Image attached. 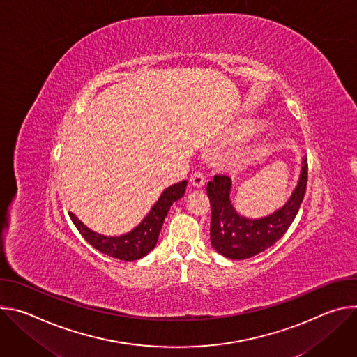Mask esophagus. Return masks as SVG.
I'll list each match as a JSON object with an SVG mask.
<instances>
[{
  "mask_svg": "<svg viewBox=\"0 0 357 357\" xmlns=\"http://www.w3.org/2000/svg\"><path fill=\"white\" fill-rule=\"evenodd\" d=\"M205 182H206V179H205V176H203L200 172H195V174L190 176V185H192L193 188H203V186H205Z\"/></svg>",
  "mask_w": 357,
  "mask_h": 357,
  "instance_id": "34e87169",
  "label": "esophagus"
}]
</instances>
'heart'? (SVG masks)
<instances>
[{"mask_svg":"<svg viewBox=\"0 0 357 357\" xmlns=\"http://www.w3.org/2000/svg\"><path fill=\"white\" fill-rule=\"evenodd\" d=\"M244 135H247V132H244Z\"/></svg>","mask_w":357,"mask_h":357,"instance_id":"b5f03b06","label":"heart"}]
</instances>
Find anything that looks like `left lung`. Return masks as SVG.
<instances>
[{"label": "left lung", "mask_w": 357, "mask_h": 357, "mask_svg": "<svg viewBox=\"0 0 357 357\" xmlns=\"http://www.w3.org/2000/svg\"><path fill=\"white\" fill-rule=\"evenodd\" d=\"M308 181V160L301 161L299 178L291 196L273 213L250 219L233 206L231 179L216 175L208 183V195L212 205L211 243L222 256L230 260H244L275 244L294 222L302 203Z\"/></svg>", "instance_id": "obj_1"}]
</instances>
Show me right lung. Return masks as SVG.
Wrapping results in <instances>:
<instances>
[{"mask_svg":"<svg viewBox=\"0 0 357 357\" xmlns=\"http://www.w3.org/2000/svg\"><path fill=\"white\" fill-rule=\"evenodd\" d=\"M186 186L188 181H182L172 186H168L154 203V206L151 208V211L141 220V223L137 225L131 231L120 236H105L96 233L89 229L82 220H79L75 213L69 212V216L79 233L96 250L117 260L134 261L145 257L157 245L160 231L168 215V211L171 209L174 202L179 200L185 195Z\"/></svg>","mask_w":357,"mask_h":357,"instance_id":"1","label":"right lung"}]
</instances>
